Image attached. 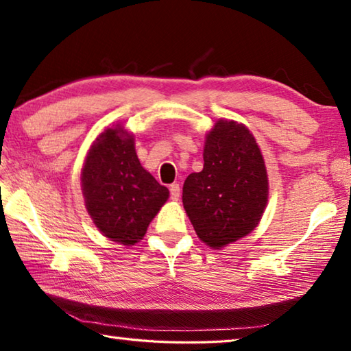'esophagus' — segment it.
Listing matches in <instances>:
<instances>
[{"instance_id": "obj_1", "label": "esophagus", "mask_w": 351, "mask_h": 351, "mask_svg": "<svg viewBox=\"0 0 351 351\" xmlns=\"http://www.w3.org/2000/svg\"><path fill=\"white\" fill-rule=\"evenodd\" d=\"M180 195H181V189H180V184H170V197L173 201H178L180 199Z\"/></svg>"}]
</instances>
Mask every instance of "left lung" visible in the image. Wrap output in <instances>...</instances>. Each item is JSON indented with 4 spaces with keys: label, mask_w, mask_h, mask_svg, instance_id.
Returning <instances> with one entry per match:
<instances>
[{
    "label": "left lung",
    "mask_w": 351,
    "mask_h": 351,
    "mask_svg": "<svg viewBox=\"0 0 351 351\" xmlns=\"http://www.w3.org/2000/svg\"><path fill=\"white\" fill-rule=\"evenodd\" d=\"M204 167L190 173L182 204L198 239L223 249L257 228L268 204L265 159L249 128L218 119L204 142Z\"/></svg>",
    "instance_id": "1"
}]
</instances>
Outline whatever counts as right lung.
Here are the masks:
<instances>
[{"label":"right lung","instance_id":"obj_1","mask_svg":"<svg viewBox=\"0 0 351 351\" xmlns=\"http://www.w3.org/2000/svg\"><path fill=\"white\" fill-rule=\"evenodd\" d=\"M82 193L93 223L123 246L139 243L169 199V189L141 165L134 134L122 123L106 127L93 141L83 162Z\"/></svg>","mask_w":351,"mask_h":351}]
</instances>
